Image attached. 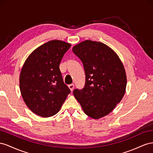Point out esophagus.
Returning <instances> with one entry per match:
<instances>
[{"label":"esophagus","mask_w":153,"mask_h":153,"mask_svg":"<svg viewBox=\"0 0 153 153\" xmlns=\"http://www.w3.org/2000/svg\"><path fill=\"white\" fill-rule=\"evenodd\" d=\"M68 88L71 90V91H73L74 88V84H71L68 85Z\"/></svg>","instance_id":"obj_1"}]
</instances>
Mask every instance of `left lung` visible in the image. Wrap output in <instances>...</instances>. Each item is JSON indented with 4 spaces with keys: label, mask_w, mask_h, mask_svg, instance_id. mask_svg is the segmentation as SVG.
<instances>
[{
    "label": "left lung",
    "mask_w": 153,
    "mask_h": 153,
    "mask_svg": "<svg viewBox=\"0 0 153 153\" xmlns=\"http://www.w3.org/2000/svg\"><path fill=\"white\" fill-rule=\"evenodd\" d=\"M83 64L86 81L74 97L86 115L98 119L108 115L123 98L127 77L119 57L104 43L85 40L72 49Z\"/></svg>",
    "instance_id": "8db88e82"
}]
</instances>
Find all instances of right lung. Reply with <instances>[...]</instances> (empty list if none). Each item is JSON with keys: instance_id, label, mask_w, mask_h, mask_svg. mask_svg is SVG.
I'll list each match as a JSON object with an SVG mask.
<instances>
[{"instance_id": "add662e5", "label": "right lung", "mask_w": 153, "mask_h": 153, "mask_svg": "<svg viewBox=\"0 0 153 153\" xmlns=\"http://www.w3.org/2000/svg\"><path fill=\"white\" fill-rule=\"evenodd\" d=\"M71 47L62 40H51L26 59L20 74V90L24 101L34 114L42 117L56 115L71 93L59 67Z\"/></svg>"}]
</instances>
